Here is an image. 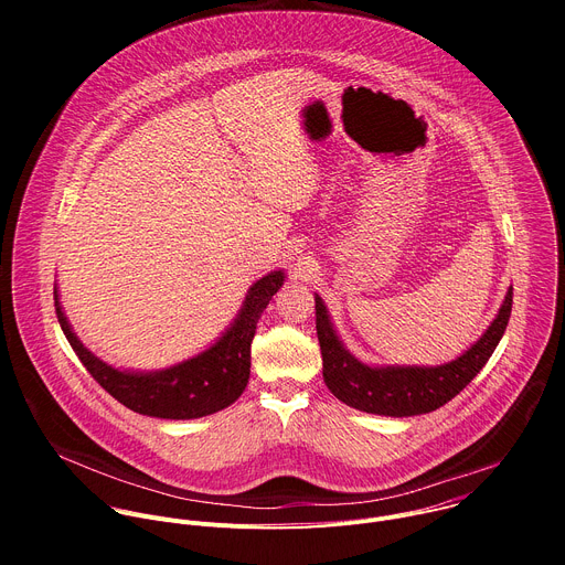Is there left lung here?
I'll return each mask as SVG.
<instances>
[{"mask_svg": "<svg viewBox=\"0 0 565 565\" xmlns=\"http://www.w3.org/2000/svg\"><path fill=\"white\" fill-rule=\"evenodd\" d=\"M512 312V288L492 321V327L480 335L460 358L440 366H369L351 355L340 342L329 310L315 295V324L317 340L324 362V382L331 393L344 405L377 414V416H420L440 409L456 397L476 373L488 364L499 347Z\"/></svg>", "mask_w": 565, "mask_h": 565, "instance_id": "obj_1", "label": "left lung"}]
</instances>
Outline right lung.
<instances>
[{"label":"right lung","instance_id":"obj_1","mask_svg":"<svg viewBox=\"0 0 565 565\" xmlns=\"http://www.w3.org/2000/svg\"><path fill=\"white\" fill-rule=\"evenodd\" d=\"M281 284V270L262 277L248 290L244 308L232 321V327L207 351L170 369L151 373L118 371L96 358L71 331L57 299V288L53 295L55 315L71 349L109 395H114L127 409L142 416L192 420L230 407L244 393L250 377V344L257 331V321Z\"/></svg>","mask_w":565,"mask_h":565}]
</instances>
